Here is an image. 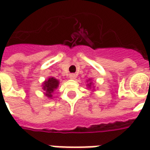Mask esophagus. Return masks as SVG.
<instances>
[{"mask_svg": "<svg viewBox=\"0 0 150 150\" xmlns=\"http://www.w3.org/2000/svg\"><path fill=\"white\" fill-rule=\"evenodd\" d=\"M76 76H77V75H75V74H71V75H69V78H70L71 79H75V78H76Z\"/></svg>", "mask_w": 150, "mask_h": 150, "instance_id": "esophagus-1", "label": "esophagus"}]
</instances>
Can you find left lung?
<instances>
[{
	"label": "left lung",
	"mask_w": 150,
	"mask_h": 150,
	"mask_svg": "<svg viewBox=\"0 0 150 150\" xmlns=\"http://www.w3.org/2000/svg\"><path fill=\"white\" fill-rule=\"evenodd\" d=\"M90 84H91V83H90V84H88V85H89V86H90Z\"/></svg>",
	"instance_id": "8db88e82"
}]
</instances>
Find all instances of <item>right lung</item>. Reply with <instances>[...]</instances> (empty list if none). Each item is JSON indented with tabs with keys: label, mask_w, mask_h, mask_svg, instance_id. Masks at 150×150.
<instances>
[{
	"label": "right lung",
	"mask_w": 150,
	"mask_h": 150,
	"mask_svg": "<svg viewBox=\"0 0 150 150\" xmlns=\"http://www.w3.org/2000/svg\"><path fill=\"white\" fill-rule=\"evenodd\" d=\"M59 84V81L54 78H50L47 81H45L43 85V90H45V95L48 98H52V93L55 89H57Z\"/></svg>",
	"instance_id": "1"
}]
</instances>
